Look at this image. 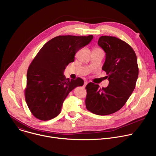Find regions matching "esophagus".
Segmentation results:
<instances>
[{
  "instance_id": "obj_1",
  "label": "esophagus",
  "mask_w": 156,
  "mask_h": 156,
  "mask_svg": "<svg viewBox=\"0 0 156 156\" xmlns=\"http://www.w3.org/2000/svg\"><path fill=\"white\" fill-rule=\"evenodd\" d=\"M87 81H84V84H83V87H85V86L87 85Z\"/></svg>"
}]
</instances>
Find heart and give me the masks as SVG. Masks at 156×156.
Listing matches in <instances>:
<instances>
[{
  "label": "heart",
  "mask_w": 156,
  "mask_h": 156,
  "mask_svg": "<svg viewBox=\"0 0 156 156\" xmlns=\"http://www.w3.org/2000/svg\"><path fill=\"white\" fill-rule=\"evenodd\" d=\"M95 49H99V48H95Z\"/></svg>",
  "instance_id": "obj_1"
}]
</instances>
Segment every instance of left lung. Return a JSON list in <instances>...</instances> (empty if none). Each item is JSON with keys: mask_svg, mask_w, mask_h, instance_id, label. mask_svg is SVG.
I'll list each match as a JSON object with an SVG mask.
<instances>
[{"mask_svg": "<svg viewBox=\"0 0 156 156\" xmlns=\"http://www.w3.org/2000/svg\"><path fill=\"white\" fill-rule=\"evenodd\" d=\"M98 45L105 52L102 69L108 76L109 84L100 88L89 83L86 86V108L99 115L116 112L126 103L134 91L138 77L136 54L126 42L115 37L102 36Z\"/></svg>", "mask_w": 156, "mask_h": 156, "instance_id": "8db88e82", "label": "left lung"}]
</instances>
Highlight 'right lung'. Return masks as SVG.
<instances>
[{
	"instance_id": "right-lung-1",
	"label": "right lung",
	"mask_w": 156,
	"mask_h": 156,
	"mask_svg": "<svg viewBox=\"0 0 156 156\" xmlns=\"http://www.w3.org/2000/svg\"><path fill=\"white\" fill-rule=\"evenodd\" d=\"M93 38V35L58 36L39 51L28 69L25 90L27 104L36 119L46 121L56 117L70 92L83 85L81 78H66L63 72L74 62L76 53Z\"/></svg>"
}]
</instances>
